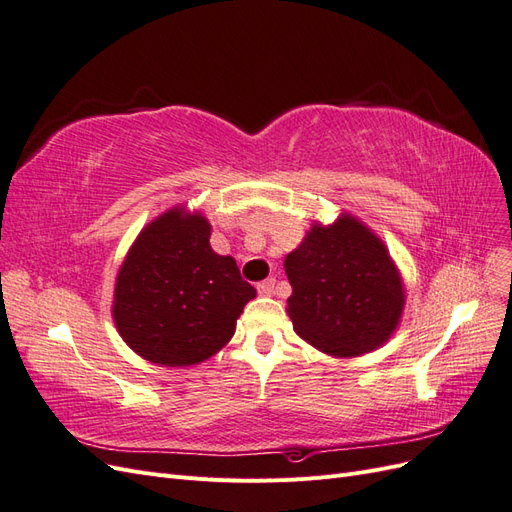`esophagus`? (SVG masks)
I'll list each match as a JSON object with an SVG mask.
<instances>
[{
    "label": "esophagus",
    "instance_id": "34e87169",
    "mask_svg": "<svg viewBox=\"0 0 512 512\" xmlns=\"http://www.w3.org/2000/svg\"><path fill=\"white\" fill-rule=\"evenodd\" d=\"M256 288H258V292L262 294V297H271V294L275 292V280H273V277H269V280L260 282Z\"/></svg>",
    "mask_w": 512,
    "mask_h": 512
}]
</instances>
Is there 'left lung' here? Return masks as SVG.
<instances>
[{
  "mask_svg": "<svg viewBox=\"0 0 512 512\" xmlns=\"http://www.w3.org/2000/svg\"><path fill=\"white\" fill-rule=\"evenodd\" d=\"M288 314L305 342L335 356L378 348L395 331L404 288L382 241L350 215L314 226L286 256Z\"/></svg>",
  "mask_w": 512,
  "mask_h": 512,
  "instance_id": "left-lung-1",
  "label": "left lung"
}]
</instances>
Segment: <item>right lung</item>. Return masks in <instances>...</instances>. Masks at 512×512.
Listing matches in <instances>:
<instances>
[{
  "label": "right lung",
  "instance_id": "obj_1",
  "mask_svg": "<svg viewBox=\"0 0 512 512\" xmlns=\"http://www.w3.org/2000/svg\"><path fill=\"white\" fill-rule=\"evenodd\" d=\"M209 235L203 215L168 211L138 235L117 275L115 324L151 363L183 367L209 359L256 297L235 258L211 250Z\"/></svg>",
  "mask_w": 512,
  "mask_h": 512
}]
</instances>
